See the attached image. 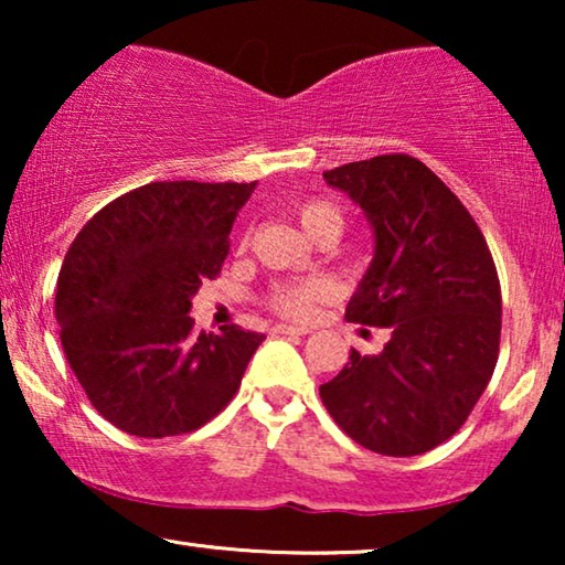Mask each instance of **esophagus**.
I'll list each match as a JSON object with an SVG mask.
<instances>
[{
	"instance_id": "1",
	"label": "esophagus",
	"mask_w": 565,
	"mask_h": 565,
	"mask_svg": "<svg viewBox=\"0 0 565 565\" xmlns=\"http://www.w3.org/2000/svg\"><path fill=\"white\" fill-rule=\"evenodd\" d=\"M273 334L275 337H303V334H308V329L288 327V323H277V327H273Z\"/></svg>"
}]
</instances>
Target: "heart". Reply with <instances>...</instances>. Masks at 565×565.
I'll use <instances>...</instances> for the list:
<instances>
[{
	"instance_id": "heart-1",
	"label": "heart",
	"mask_w": 565,
	"mask_h": 565,
	"mask_svg": "<svg viewBox=\"0 0 565 565\" xmlns=\"http://www.w3.org/2000/svg\"><path fill=\"white\" fill-rule=\"evenodd\" d=\"M298 223L308 236H316L323 228H342V215L327 200H306L296 207ZM327 296V282L303 280L290 285H277L269 292V308L288 319H308L313 313V306Z\"/></svg>"
}]
</instances>
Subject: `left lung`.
I'll return each mask as SVG.
<instances>
[{"label": "left lung", "mask_w": 565, "mask_h": 565, "mask_svg": "<svg viewBox=\"0 0 565 565\" xmlns=\"http://www.w3.org/2000/svg\"><path fill=\"white\" fill-rule=\"evenodd\" d=\"M323 180L365 211L375 234L347 321L391 329V339L381 354L352 350L321 401L367 450L422 455L466 424L497 367V265L458 195L408 153L352 161Z\"/></svg>", "instance_id": "1"}]
</instances>
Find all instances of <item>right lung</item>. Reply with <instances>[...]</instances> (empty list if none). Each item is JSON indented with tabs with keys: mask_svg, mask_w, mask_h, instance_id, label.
<instances>
[{
	"mask_svg": "<svg viewBox=\"0 0 565 565\" xmlns=\"http://www.w3.org/2000/svg\"><path fill=\"white\" fill-rule=\"evenodd\" d=\"M257 182H151L92 215L56 285L61 347L92 406L136 437L188 435L228 406L265 334L192 329Z\"/></svg>",
	"mask_w": 565,
	"mask_h": 565,
	"instance_id": "1",
	"label": "right lung"
}]
</instances>
